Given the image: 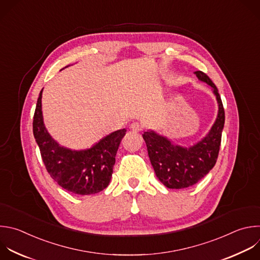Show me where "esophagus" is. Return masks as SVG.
Listing matches in <instances>:
<instances>
[{"label":"esophagus","instance_id":"1","mask_svg":"<svg viewBox=\"0 0 260 260\" xmlns=\"http://www.w3.org/2000/svg\"><path fill=\"white\" fill-rule=\"evenodd\" d=\"M129 128H131L133 132L138 133V132L142 131V125H141L139 122H134V123H132V124H131Z\"/></svg>","mask_w":260,"mask_h":260}]
</instances>
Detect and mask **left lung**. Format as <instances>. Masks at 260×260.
<instances>
[{"instance_id": "1", "label": "left lung", "mask_w": 260, "mask_h": 260, "mask_svg": "<svg viewBox=\"0 0 260 260\" xmlns=\"http://www.w3.org/2000/svg\"><path fill=\"white\" fill-rule=\"evenodd\" d=\"M196 76L209 84L218 103V114L209 133L189 148L175 145L167 138L153 131L144 133L143 138L151 164L158 180L168 189H185L202 180L216 163L221 133L224 124V109L218 90L208 75L202 71Z\"/></svg>"}]
</instances>
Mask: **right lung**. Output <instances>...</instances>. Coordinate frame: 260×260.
<instances>
[{
	"label": "right lung",
	"instance_id": "add662e5",
	"mask_svg": "<svg viewBox=\"0 0 260 260\" xmlns=\"http://www.w3.org/2000/svg\"><path fill=\"white\" fill-rule=\"evenodd\" d=\"M40 93L32 122L35 139L51 178L63 189L77 195H92L103 191L110 183L115 156L126 129L122 128L86 150H70L60 146L47 132Z\"/></svg>",
	"mask_w": 260,
	"mask_h": 260
}]
</instances>
